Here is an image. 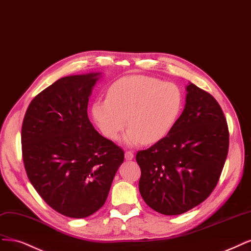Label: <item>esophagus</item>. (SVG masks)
Here are the masks:
<instances>
[{"mask_svg": "<svg viewBox=\"0 0 251 251\" xmlns=\"http://www.w3.org/2000/svg\"><path fill=\"white\" fill-rule=\"evenodd\" d=\"M133 158H134L133 152H131V151H126V153H125V159H126V161H131V160H133Z\"/></svg>", "mask_w": 251, "mask_h": 251, "instance_id": "1", "label": "esophagus"}]
</instances>
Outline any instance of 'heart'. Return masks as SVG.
<instances>
[{"label": "heart", "instance_id": "b5f03b06", "mask_svg": "<svg viewBox=\"0 0 251 251\" xmlns=\"http://www.w3.org/2000/svg\"><path fill=\"white\" fill-rule=\"evenodd\" d=\"M183 94L176 85L146 75H127L115 81L108 99L92 105V115L107 138L116 140L127 125V145L157 143L165 138L179 116Z\"/></svg>", "mask_w": 251, "mask_h": 251}]
</instances>
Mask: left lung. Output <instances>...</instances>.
I'll use <instances>...</instances> for the list:
<instances>
[{"label": "left lung", "instance_id": "1", "mask_svg": "<svg viewBox=\"0 0 251 251\" xmlns=\"http://www.w3.org/2000/svg\"><path fill=\"white\" fill-rule=\"evenodd\" d=\"M170 133L138 151L143 201L163 215H179L204 201L217 185L226 163L229 134L221 107L193 83Z\"/></svg>", "mask_w": 251, "mask_h": 251}]
</instances>
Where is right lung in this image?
<instances>
[{
	"label": "right lung",
	"instance_id": "obj_1",
	"mask_svg": "<svg viewBox=\"0 0 251 251\" xmlns=\"http://www.w3.org/2000/svg\"><path fill=\"white\" fill-rule=\"evenodd\" d=\"M101 73L64 76L33 99L22 126L25 171L50 208L85 218L105 203L125 160L88 118V100Z\"/></svg>",
	"mask_w": 251,
	"mask_h": 251
}]
</instances>
